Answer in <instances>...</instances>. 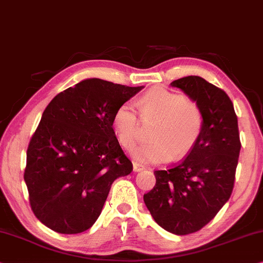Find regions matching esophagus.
<instances>
[{
	"mask_svg": "<svg viewBox=\"0 0 263 263\" xmlns=\"http://www.w3.org/2000/svg\"><path fill=\"white\" fill-rule=\"evenodd\" d=\"M144 168V166L142 163L140 162H133V170H134V172H140V171H142Z\"/></svg>",
	"mask_w": 263,
	"mask_h": 263,
	"instance_id": "1",
	"label": "esophagus"
}]
</instances>
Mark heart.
Here are the masks:
<instances>
[{
	"mask_svg": "<svg viewBox=\"0 0 263 263\" xmlns=\"http://www.w3.org/2000/svg\"><path fill=\"white\" fill-rule=\"evenodd\" d=\"M143 122H154L151 142L140 144L132 151L142 162H166L173 157L181 159L192 152L204 128V114L197 102L184 95L153 87L139 98ZM112 127L117 140L124 148H132L141 133V122L134 104L123 103L114 114Z\"/></svg>",
	"mask_w": 263,
	"mask_h": 263,
	"instance_id": "heart-1",
	"label": "heart"
}]
</instances>
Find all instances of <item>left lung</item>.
I'll list each match as a JSON object with an SVG mask.
<instances>
[{"mask_svg": "<svg viewBox=\"0 0 263 263\" xmlns=\"http://www.w3.org/2000/svg\"><path fill=\"white\" fill-rule=\"evenodd\" d=\"M171 85L197 102L204 128L196 147L180 163L155 171V186L143 196L155 222L176 235L196 233L229 200L241 151L237 116L222 89L198 76Z\"/></svg>", "mask_w": 263, "mask_h": 263, "instance_id": "obj_1", "label": "left lung"}]
</instances>
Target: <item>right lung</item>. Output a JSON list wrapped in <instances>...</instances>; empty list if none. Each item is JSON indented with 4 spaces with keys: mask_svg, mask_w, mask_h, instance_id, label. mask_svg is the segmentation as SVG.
Masks as SVG:
<instances>
[{
    "mask_svg": "<svg viewBox=\"0 0 263 263\" xmlns=\"http://www.w3.org/2000/svg\"><path fill=\"white\" fill-rule=\"evenodd\" d=\"M142 89L90 78L46 106L29 141L24 178L32 211L49 229L59 234L90 229L112 182L133 171L112 117Z\"/></svg>",
    "mask_w": 263,
    "mask_h": 263,
    "instance_id": "right-lung-1",
    "label": "right lung"
}]
</instances>
